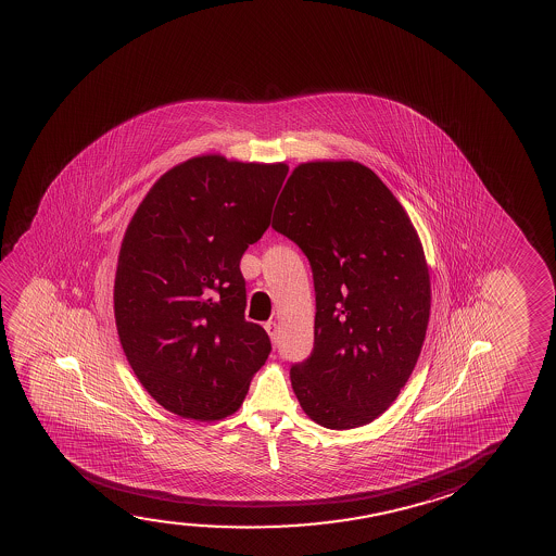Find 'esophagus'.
Here are the masks:
<instances>
[{
  "instance_id": "esophagus-1",
  "label": "esophagus",
  "mask_w": 556,
  "mask_h": 556,
  "mask_svg": "<svg viewBox=\"0 0 556 556\" xmlns=\"http://www.w3.org/2000/svg\"><path fill=\"white\" fill-rule=\"evenodd\" d=\"M264 328H266L267 334H269V338L274 340L275 342V336H277V325H275L274 320H269V323H266L264 325Z\"/></svg>"
}]
</instances>
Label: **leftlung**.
Here are the masks:
<instances>
[{
	"instance_id": "obj_1",
	"label": "left lung",
	"mask_w": 556,
	"mask_h": 556,
	"mask_svg": "<svg viewBox=\"0 0 556 556\" xmlns=\"http://www.w3.org/2000/svg\"><path fill=\"white\" fill-rule=\"evenodd\" d=\"M271 228L315 282L312 357L290 368L298 403L327 429L366 426L395 403L426 340L431 277L410 216L358 161L300 163Z\"/></svg>"
}]
</instances>
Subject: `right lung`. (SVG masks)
<instances>
[{"mask_svg":"<svg viewBox=\"0 0 556 556\" xmlns=\"http://www.w3.org/2000/svg\"><path fill=\"white\" fill-rule=\"evenodd\" d=\"M287 163L206 153L178 163L146 193L123 236L115 327L146 391L180 418L239 410L271 351L244 319L239 262L269 226Z\"/></svg>","mask_w":556,"mask_h":556,"instance_id":"right-lung-1","label":"right lung"}]
</instances>
